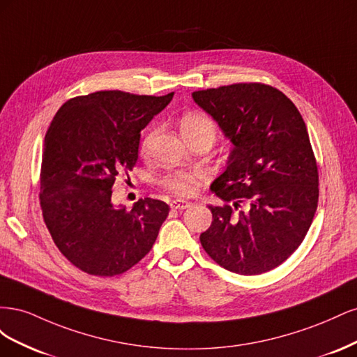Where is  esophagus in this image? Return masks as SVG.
Here are the masks:
<instances>
[{"instance_id": "esophagus-1", "label": "esophagus", "mask_w": 357, "mask_h": 357, "mask_svg": "<svg viewBox=\"0 0 357 357\" xmlns=\"http://www.w3.org/2000/svg\"><path fill=\"white\" fill-rule=\"evenodd\" d=\"M171 208L174 210H186L190 207V202L189 201H185V199H174L171 201Z\"/></svg>"}]
</instances>
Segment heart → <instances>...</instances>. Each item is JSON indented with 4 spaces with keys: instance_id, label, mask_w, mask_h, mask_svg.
I'll use <instances>...</instances> for the list:
<instances>
[{
    "instance_id": "obj_1",
    "label": "heart",
    "mask_w": 357,
    "mask_h": 357,
    "mask_svg": "<svg viewBox=\"0 0 357 357\" xmlns=\"http://www.w3.org/2000/svg\"><path fill=\"white\" fill-rule=\"evenodd\" d=\"M181 132L183 135H190V134H208L213 139L215 135V125L213 123L211 119L204 114H186L181 119ZM150 138H152V134L147 135L143 147L146 149ZM205 180V172L201 169H188V171H177L174 174L168 176L164 180V186L169 189L171 192H174L176 195L181 197H189L192 193H195L197 189L199 188L201 183Z\"/></svg>"
}]
</instances>
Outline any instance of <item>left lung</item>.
Here are the masks:
<instances>
[{
	"instance_id": "obj_1",
	"label": "left lung",
	"mask_w": 357,
	"mask_h": 357,
	"mask_svg": "<svg viewBox=\"0 0 357 357\" xmlns=\"http://www.w3.org/2000/svg\"><path fill=\"white\" fill-rule=\"evenodd\" d=\"M192 98L234 146L210 186L232 205L208 207L204 250L236 274L271 271L299 247L317 210L319 172L304 119L283 92L261 83L198 91ZM241 203L246 208L234 213Z\"/></svg>"
}]
</instances>
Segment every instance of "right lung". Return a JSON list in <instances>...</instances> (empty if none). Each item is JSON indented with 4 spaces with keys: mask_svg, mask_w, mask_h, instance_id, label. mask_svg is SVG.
I'll list each match as a JSON object with an SVG mask.
<instances>
[{
    "mask_svg": "<svg viewBox=\"0 0 357 357\" xmlns=\"http://www.w3.org/2000/svg\"><path fill=\"white\" fill-rule=\"evenodd\" d=\"M172 95L100 91L75 96L53 117L43 149L40 204L59 252L82 271L122 274L153 247L168 205L144 198L126 210L113 204L112 189L137 164L139 132Z\"/></svg>",
    "mask_w": 357,
    "mask_h": 357,
    "instance_id": "add662e5",
    "label": "right lung"
}]
</instances>
